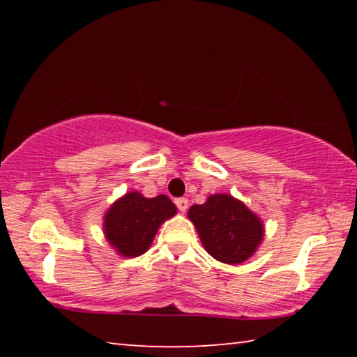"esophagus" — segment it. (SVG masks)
Wrapping results in <instances>:
<instances>
[{
  "mask_svg": "<svg viewBox=\"0 0 357 357\" xmlns=\"http://www.w3.org/2000/svg\"><path fill=\"white\" fill-rule=\"evenodd\" d=\"M174 203H176V206L181 213H185L187 208H189V200H187V198H176Z\"/></svg>",
  "mask_w": 357,
  "mask_h": 357,
  "instance_id": "obj_1",
  "label": "esophagus"
}]
</instances>
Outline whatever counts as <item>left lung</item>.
<instances>
[{"label":"left lung","mask_w":357,"mask_h":357,"mask_svg":"<svg viewBox=\"0 0 357 357\" xmlns=\"http://www.w3.org/2000/svg\"><path fill=\"white\" fill-rule=\"evenodd\" d=\"M211 257L227 264H241L257 252L264 225L243 202L228 193L209 195L187 213Z\"/></svg>","instance_id":"obj_1"}]
</instances>
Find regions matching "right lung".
Segmentation results:
<instances>
[{"label":"right lung","instance_id":"1","mask_svg":"<svg viewBox=\"0 0 357 357\" xmlns=\"http://www.w3.org/2000/svg\"><path fill=\"white\" fill-rule=\"evenodd\" d=\"M176 211L167 195L146 198L137 190L129 192L105 213L104 234L121 257H140L153 244L159 227Z\"/></svg>","mask_w":357,"mask_h":357}]
</instances>
